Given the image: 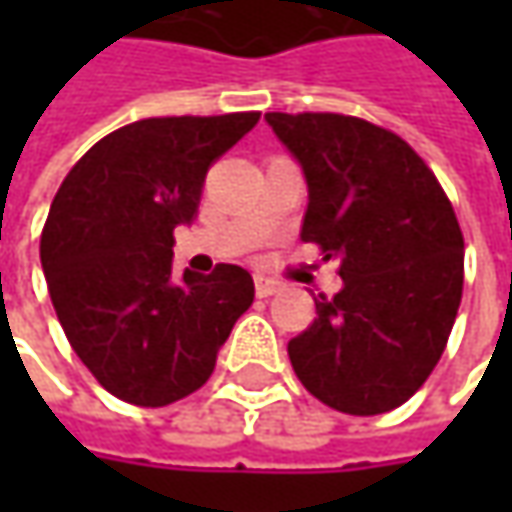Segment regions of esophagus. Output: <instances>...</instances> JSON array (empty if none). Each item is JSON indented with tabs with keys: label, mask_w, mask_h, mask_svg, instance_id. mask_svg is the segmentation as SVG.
Returning <instances> with one entry per match:
<instances>
[{
	"label": "esophagus",
	"mask_w": 512,
	"mask_h": 512,
	"mask_svg": "<svg viewBox=\"0 0 512 512\" xmlns=\"http://www.w3.org/2000/svg\"><path fill=\"white\" fill-rule=\"evenodd\" d=\"M273 293H279V282H273V279H267V276H256V296H259V299H267V296H273Z\"/></svg>",
	"instance_id": "esophagus-1"
}]
</instances>
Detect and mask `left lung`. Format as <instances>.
<instances>
[{
  "mask_svg": "<svg viewBox=\"0 0 512 512\" xmlns=\"http://www.w3.org/2000/svg\"><path fill=\"white\" fill-rule=\"evenodd\" d=\"M307 179L302 242L339 262L342 290L287 356L327 407L376 416L433 373L464 285V236L424 159L396 136L342 113H265Z\"/></svg>",
  "mask_w": 512,
  "mask_h": 512,
  "instance_id": "obj_1",
  "label": "left lung"
}]
</instances>
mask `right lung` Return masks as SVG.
Instances as JSON below:
<instances>
[{
  "mask_svg": "<svg viewBox=\"0 0 512 512\" xmlns=\"http://www.w3.org/2000/svg\"><path fill=\"white\" fill-rule=\"evenodd\" d=\"M256 122V110L133 122L99 139L53 196L39 242L50 302L122 402L165 407L199 390L253 305L245 267L173 276V230L193 222L210 165Z\"/></svg>",
  "mask_w": 512,
  "mask_h": 512,
  "instance_id": "1",
  "label": "right lung"
}]
</instances>
